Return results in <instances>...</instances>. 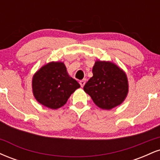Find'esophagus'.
Masks as SVG:
<instances>
[{
  "instance_id": "1",
  "label": "esophagus",
  "mask_w": 160,
  "mask_h": 160,
  "mask_svg": "<svg viewBox=\"0 0 160 160\" xmlns=\"http://www.w3.org/2000/svg\"><path fill=\"white\" fill-rule=\"evenodd\" d=\"M86 79H83V80H80V86H81V87H83L84 85H85V83H86Z\"/></svg>"
}]
</instances>
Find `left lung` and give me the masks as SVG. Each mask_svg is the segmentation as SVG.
Listing matches in <instances>:
<instances>
[{"label":"left lung","instance_id":"1","mask_svg":"<svg viewBox=\"0 0 160 160\" xmlns=\"http://www.w3.org/2000/svg\"><path fill=\"white\" fill-rule=\"evenodd\" d=\"M92 74L83 90L94 103L103 110L120 105L128 92V78L123 70L111 62L98 60L92 68Z\"/></svg>","mask_w":160,"mask_h":160}]
</instances>
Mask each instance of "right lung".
<instances>
[{"instance_id": "obj_1", "label": "right lung", "mask_w": 160, "mask_h": 160, "mask_svg": "<svg viewBox=\"0 0 160 160\" xmlns=\"http://www.w3.org/2000/svg\"><path fill=\"white\" fill-rule=\"evenodd\" d=\"M80 87L61 62H51L42 66L32 78L34 98L40 104L50 109L65 105L71 95Z\"/></svg>"}]
</instances>
